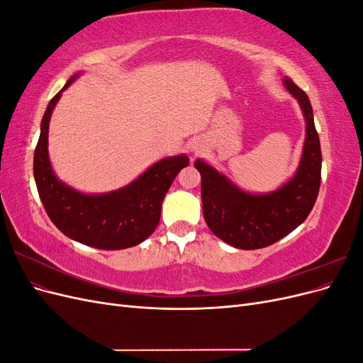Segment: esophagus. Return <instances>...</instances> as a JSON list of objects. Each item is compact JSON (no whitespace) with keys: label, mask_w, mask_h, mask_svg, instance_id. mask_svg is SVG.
Here are the masks:
<instances>
[{"label":"esophagus","mask_w":363,"mask_h":363,"mask_svg":"<svg viewBox=\"0 0 363 363\" xmlns=\"http://www.w3.org/2000/svg\"><path fill=\"white\" fill-rule=\"evenodd\" d=\"M203 150V145L200 144V142H192L191 144V151H192V155H196V152H200Z\"/></svg>","instance_id":"esophagus-1"}]
</instances>
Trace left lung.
Wrapping results in <instances>:
<instances>
[{
  "instance_id": "1",
  "label": "left lung",
  "mask_w": 363,
  "mask_h": 363,
  "mask_svg": "<svg viewBox=\"0 0 363 363\" xmlns=\"http://www.w3.org/2000/svg\"><path fill=\"white\" fill-rule=\"evenodd\" d=\"M283 86L298 101L306 121L301 159L292 179L276 191L252 194L240 189L212 164L196 159L201 174L203 215L213 235L240 250L272 245L303 224L316 201L321 184V145L309 98L292 80Z\"/></svg>"
}]
</instances>
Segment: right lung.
<instances>
[{"label": "right lung", "instance_id": "right-lung-1", "mask_svg": "<svg viewBox=\"0 0 363 363\" xmlns=\"http://www.w3.org/2000/svg\"><path fill=\"white\" fill-rule=\"evenodd\" d=\"M77 72L50 101L40 123V136L33 159V172L40 201L63 235L100 250L135 247L155 232L164 195L177 174L189 164L186 155L160 159L127 186L104 194H84L62 182L51 167L48 128L51 113Z\"/></svg>", "mask_w": 363, "mask_h": 363}]
</instances>
